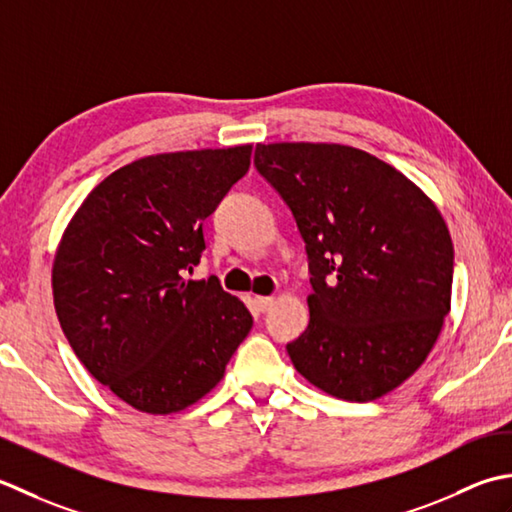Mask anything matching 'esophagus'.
Masks as SVG:
<instances>
[{"instance_id":"esophagus-1","label":"esophagus","mask_w":512,"mask_h":512,"mask_svg":"<svg viewBox=\"0 0 512 512\" xmlns=\"http://www.w3.org/2000/svg\"><path fill=\"white\" fill-rule=\"evenodd\" d=\"M271 305H274V298H269V296H256L254 298V307L258 311H267Z\"/></svg>"}]
</instances>
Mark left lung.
I'll list each match as a JSON object with an SVG mask.
<instances>
[{
  "instance_id": "left-lung-1",
  "label": "left lung",
  "mask_w": 512,
  "mask_h": 512,
  "mask_svg": "<svg viewBox=\"0 0 512 512\" xmlns=\"http://www.w3.org/2000/svg\"><path fill=\"white\" fill-rule=\"evenodd\" d=\"M258 174L305 241L309 327L287 344L300 375L371 402L411 378L451 309L453 243L420 187L340 143H258Z\"/></svg>"
}]
</instances>
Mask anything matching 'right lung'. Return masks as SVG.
I'll return each instance as SVG.
<instances>
[{
	"mask_svg": "<svg viewBox=\"0 0 512 512\" xmlns=\"http://www.w3.org/2000/svg\"><path fill=\"white\" fill-rule=\"evenodd\" d=\"M252 145L154 154L81 203L52 265L59 325L92 378L137 411H183L221 382L254 318L216 276L190 280L203 221Z\"/></svg>",
	"mask_w": 512,
	"mask_h": 512,
	"instance_id": "right-lung-1",
	"label": "right lung"
}]
</instances>
